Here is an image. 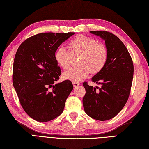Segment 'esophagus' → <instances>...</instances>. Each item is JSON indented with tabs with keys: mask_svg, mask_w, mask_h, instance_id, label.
<instances>
[{
	"mask_svg": "<svg viewBox=\"0 0 149 149\" xmlns=\"http://www.w3.org/2000/svg\"><path fill=\"white\" fill-rule=\"evenodd\" d=\"M73 86L74 87H77L80 85V83H78V82H73Z\"/></svg>",
	"mask_w": 149,
	"mask_h": 149,
	"instance_id": "1",
	"label": "esophagus"
}]
</instances>
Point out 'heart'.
Masks as SVG:
<instances>
[{
	"instance_id": "heart-1",
	"label": "heart",
	"mask_w": 149,
	"mask_h": 149,
	"mask_svg": "<svg viewBox=\"0 0 149 149\" xmlns=\"http://www.w3.org/2000/svg\"><path fill=\"white\" fill-rule=\"evenodd\" d=\"M70 52L63 47L55 52V60L61 68L70 66L72 56H80L77 68H71L63 74V78L72 82H79L88 74L96 75L103 70L109 59V50L103 43L83 35L74 37L68 44Z\"/></svg>"
}]
</instances>
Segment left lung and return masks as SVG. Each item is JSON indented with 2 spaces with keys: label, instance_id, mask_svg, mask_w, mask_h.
Masks as SVG:
<instances>
[{
  "label": "left lung",
  "instance_id": "8db88e82",
  "mask_svg": "<svg viewBox=\"0 0 149 149\" xmlns=\"http://www.w3.org/2000/svg\"><path fill=\"white\" fill-rule=\"evenodd\" d=\"M90 33L105 40L109 59L103 70L92 78V82L101 84L100 88L83 83L86 90L83 107L90 117L107 121L114 118L129 99L133 79V61L126 46L114 34L107 31Z\"/></svg>",
  "mask_w": 149,
  "mask_h": 149
}]
</instances>
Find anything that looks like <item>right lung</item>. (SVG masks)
Returning <instances> with one entry per match:
<instances>
[{"mask_svg":"<svg viewBox=\"0 0 149 149\" xmlns=\"http://www.w3.org/2000/svg\"><path fill=\"white\" fill-rule=\"evenodd\" d=\"M74 33L35 35L22 42L16 52L13 84L23 109L36 121L47 122L60 116L74 88L70 81L54 83L61 74L54 54L61 44Z\"/></svg>","mask_w":149,"mask_h":149,"instance_id":"obj_1","label":"right lung"}]
</instances>
